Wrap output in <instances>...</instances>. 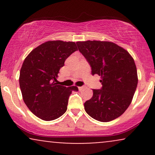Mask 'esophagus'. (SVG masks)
Instances as JSON below:
<instances>
[{
	"instance_id": "obj_1",
	"label": "esophagus",
	"mask_w": 155,
	"mask_h": 155,
	"mask_svg": "<svg viewBox=\"0 0 155 155\" xmlns=\"http://www.w3.org/2000/svg\"><path fill=\"white\" fill-rule=\"evenodd\" d=\"M85 88V87H84V86H81V87H79V90H80V91H81V90H84V89Z\"/></svg>"
}]
</instances>
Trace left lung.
<instances>
[{"mask_svg": "<svg viewBox=\"0 0 155 155\" xmlns=\"http://www.w3.org/2000/svg\"><path fill=\"white\" fill-rule=\"evenodd\" d=\"M79 51L91 66L92 74L101 76L102 87L92 90L91 99L84 103L87 113L100 122L120 117L130 104L138 84L134 60L116 44L101 41L76 42Z\"/></svg>", "mask_w": 155, "mask_h": 155, "instance_id": "left-lung-1", "label": "left lung"}]
</instances>
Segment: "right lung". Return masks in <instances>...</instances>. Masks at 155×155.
I'll return each mask as SVG.
<instances>
[{"label": "right lung", "instance_id": "add662e5", "mask_svg": "<svg viewBox=\"0 0 155 155\" xmlns=\"http://www.w3.org/2000/svg\"><path fill=\"white\" fill-rule=\"evenodd\" d=\"M75 42L49 41L35 48L25 59L19 87L25 104L33 114L45 121L59 118L66 111L69 96L77 87L60 85L57 80L65 60L77 51Z\"/></svg>", "mask_w": 155, "mask_h": 155}]
</instances>
